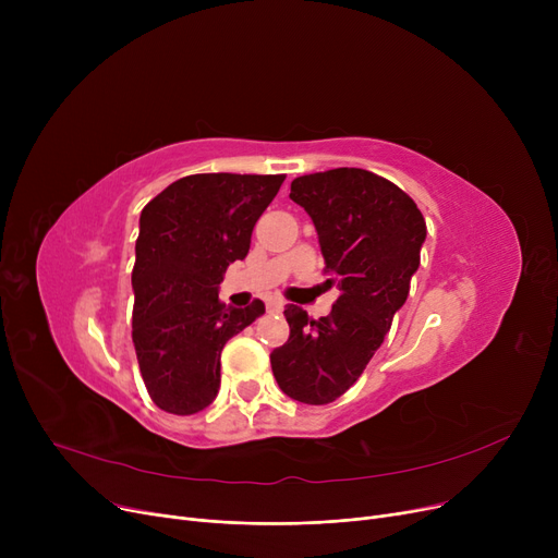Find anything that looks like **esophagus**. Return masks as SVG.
<instances>
[{"label": "esophagus", "instance_id": "34e87169", "mask_svg": "<svg viewBox=\"0 0 558 558\" xmlns=\"http://www.w3.org/2000/svg\"><path fill=\"white\" fill-rule=\"evenodd\" d=\"M282 305H284V303H282V301H278V299L267 301V310H269V312H280V310H282Z\"/></svg>", "mask_w": 558, "mask_h": 558}]
</instances>
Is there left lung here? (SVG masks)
I'll list each match as a JSON object with an SVG mask.
<instances>
[{"label":"left lung","instance_id":"1","mask_svg":"<svg viewBox=\"0 0 558 558\" xmlns=\"http://www.w3.org/2000/svg\"><path fill=\"white\" fill-rule=\"evenodd\" d=\"M289 198L312 217L332 312L310 318L287 305L289 339L271 353L278 387L299 402L328 404L357 383L383 345L418 271L427 226L398 185L366 169L339 167L291 181Z\"/></svg>","mask_w":558,"mask_h":558}]
</instances>
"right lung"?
<instances>
[{
  "mask_svg": "<svg viewBox=\"0 0 558 558\" xmlns=\"http://www.w3.org/2000/svg\"><path fill=\"white\" fill-rule=\"evenodd\" d=\"M282 181V173H194L144 205L133 343L146 391L169 414H196L217 398L226 341L264 312L262 301L223 305L219 284L246 257L253 226Z\"/></svg>",
  "mask_w": 558,
  "mask_h": 558,
  "instance_id": "add662e5",
  "label": "right lung"
}]
</instances>
